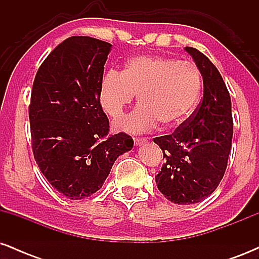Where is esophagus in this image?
Here are the masks:
<instances>
[{"mask_svg": "<svg viewBox=\"0 0 259 259\" xmlns=\"http://www.w3.org/2000/svg\"><path fill=\"white\" fill-rule=\"evenodd\" d=\"M134 142H135L136 146H141V145L146 144L147 139L146 138H135L134 139Z\"/></svg>", "mask_w": 259, "mask_h": 259, "instance_id": "34e87169", "label": "esophagus"}]
</instances>
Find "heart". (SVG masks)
Here are the masks:
<instances>
[{
	"label": "heart",
	"mask_w": 259,
	"mask_h": 259,
	"mask_svg": "<svg viewBox=\"0 0 259 259\" xmlns=\"http://www.w3.org/2000/svg\"><path fill=\"white\" fill-rule=\"evenodd\" d=\"M200 70L190 62L162 56H140L126 62L123 73L108 70L100 85V103L112 118L121 115L138 95L139 105L120 119L115 129L142 133L160 123L180 124L191 114L201 94Z\"/></svg>",
	"instance_id": "heart-1"
}]
</instances>
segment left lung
<instances>
[{"mask_svg":"<svg viewBox=\"0 0 259 259\" xmlns=\"http://www.w3.org/2000/svg\"><path fill=\"white\" fill-rule=\"evenodd\" d=\"M203 79V99L194 115L171 135L153 141L165 163L156 177L157 187L173 203L194 204L218 187L233 139L230 95L215 65L203 53L185 47Z\"/></svg>","mask_w":259,"mask_h":259,"instance_id":"left-lung-1","label":"left lung"}]
</instances>
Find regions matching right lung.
Instances as JSON below:
<instances>
[{"label":"right lung","mask_w":259,"mask_h":259,"mask_svg":"<svg viewBox=\"0 0 259 259\" xmlns=\"http://www.w3.org/2000/svg\"><path fill=\"white\" fill-rule=\"evenodd\" d=\"M112 45L90 36L59 44L38 68L29 107L32 152L49 183L70 200L102 187L134 140L109 135L100 85Z\"/></svg>","instance_id":"1"}]
</instances>
